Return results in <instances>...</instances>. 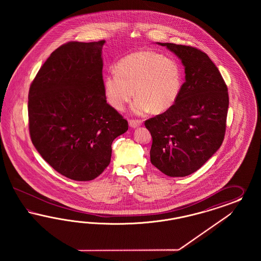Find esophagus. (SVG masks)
Masks as SVG:
<instances>
[{"mask_svg": "<svg viewBox=\"0 0 261 261\" xmlns=\"http://www.w3.org/2000/svg\"><path fill=\"white\" fill-rule=\"evenodd\" d=\"M142 125V121L141 120H134V119H130L129 120V126L132 128H138Z\"/></svg>", "mask_w": 261, "mask_h": 261, "instance_id": "34e87169", "label": "esophagus"}]
</instances>
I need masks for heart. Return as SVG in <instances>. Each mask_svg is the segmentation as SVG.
<instances>
[{
	"label": "heart",
	"instance_id": "obj_1",
	"mask_svg": "<svg viewBox=\"0 0 261 261\" xmlns=\"http://www.w3.org/2000/svg\"><path fill=\"white\" fill-rule=\"evenodd\" d=\"M182 85V67L175 59L153 50H140L120 59L116 71L104 76L103 93L117 110H122L136 93L131 112L142 116L150 110L159 114L170 109Z\"/></svg>",
	"mask_w": 261,
	"mask_h": 261
}]
</instances>
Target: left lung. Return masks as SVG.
I'll return each instance as SVG.
<instances>
[{
  "mask_svg": "<svg viewBox=\"0 0 261 261\" xmlns=\"http://www.w3.org/2000/svg\"><path fill=\"white\" fill-rule=\"evenodd\" d=\"M177 56L185 68L178 100L165 113L145 121L152 136L151 164L169 177L195 172L221 146L229 107L221 73L202 50L157 43Z\"/></svg>",
  "mask_w": 261,
  "mask_h": 261,
  "instance_id": "left-lung-1",
  "label": "left lung"
}]
</instances>
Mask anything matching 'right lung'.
Masks as SVG:
<instances>
[{
	"label": "right lung",
	"instance_id": "obj_1",
	"mask_svg": "<svg viewBox=\"0 0 261 261\" xmlns=\"http://www.w3.org/2000/svg\"><path fill=\"white\" fill-rule=\"evenodd\" d=\"M104 43L69 42L56 48L30 88L32 143L55 170L74 181L102 173L112 142L128 130L103 93Z\"/></svg>",
	"mask_w": 261,
	"mask_h": 261
}]
</instances>
